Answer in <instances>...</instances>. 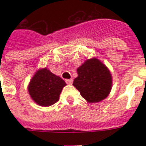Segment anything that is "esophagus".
Listing matches in <instances>:
<instances>
[{
	"label": "esophagus",
	"instance_id": "34e87169",
	"mask_svg": "<svg viewBox=\"0 0 146 146\" xmlns=\"http://www.w3.org/2000/svg\"><path fill=\"white\" fill-rule=\"evenodd\" d=\"M73 79H69V80H66V82L69 85L72 84V83H73Z\"/></svg>",
	"mask_w": 146,
	"mask_h": 146
}]
</instances>
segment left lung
I'll return each mask as SVG.
<instances>
[{
  "mask_svg": "<svg viewBox=\"0 0 146 146\" xmlns=\"http://www.w3.org/2000/svg\"><path fill=\"white\" fill-rule=\"evenodd\" d=\"M73 85L89 103L99 102L108 96L112 86L111 72L97 58L87 60L77 69Z\"/></svg>",
  "mask_w": 146,
  "mask_h": 146,
  "instance_id": "left-lung-1",
  "label": "left lung"
}]
</instances>
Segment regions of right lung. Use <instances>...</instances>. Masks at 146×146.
<instances>
[{"mask_svg":"<svg viewBox=\"0 0 146 146\" xmlns=\"http://www.w3.org/2000/svg\"><path fill=\"white\" fill-rule=\"evenodd\" d=\"M66 82L47 68L40 69L32 78L28 86L32 99L40 106L48 107L58 102Z\"/></svg>","mask_w":146,"mask_h":146,"instance_id":"right-lung-1","label":"right lung"}]
</instances>
